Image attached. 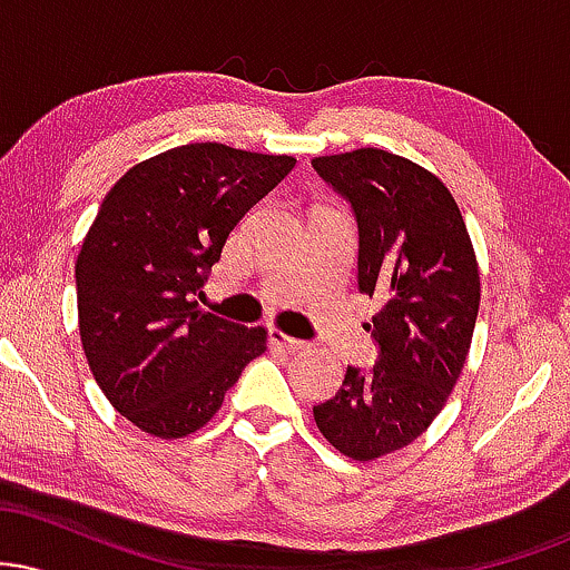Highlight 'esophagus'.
<instances>
[{
    "instance_id": "obj_1",
    "label": "esophagus",
    "mask_w": 570,
    "mask_h": 570,
    "mask_svg": "<svg viewBox=\"0 0 570 570\" xmlns=\"http://www.w3.org/2000/svg\"><path fill=\"white\" fill-rule=\"evenodd\" d=\"M271 343L276 345V348H281V351H299V348H305L303 340L289 337V335H286V332H281V330H271Z\"/></svg>"
}]
</instances>
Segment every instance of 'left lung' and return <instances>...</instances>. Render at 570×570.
I'll return each mask as SVG.
<instances>
[{"mask_svg":"<svg viewBox=\"0 0 570 570\" xmlns=\"http://www.w3.org/2000/svg\"><path fill=\"white\" fill-rule=\"evenodd\" d=\"M311 166L351 206L358 292L383 303L367 324L375 364L348 367L313 417L332 448L372 461L417 440L448 402L472 345L480 273L453 195L426 168L372 147Z\"/></svg>","mask_w":570,"mask_h":570,"instance_id":"1","label":"left lung"}]
</instances>
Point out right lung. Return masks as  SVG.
<instances>
[{"instance_id": "add662e5", "label": "right lung", "mask_w": 570, "mask_h": 570, "mask_svg": "<svg viewBox=\"0 0 570 570\" xmlns=\"http://www.w3.org/2000/svg\"><path fill=\"white\" fill-rule=\"evenodd\" d=\"M294 163L185 144L130 168L98 208L75 265L82 351L104 396L147 434L206 426L265 353L263 326L200 311L198 297L227 235Z\"/></svg>"}]
</instances>
